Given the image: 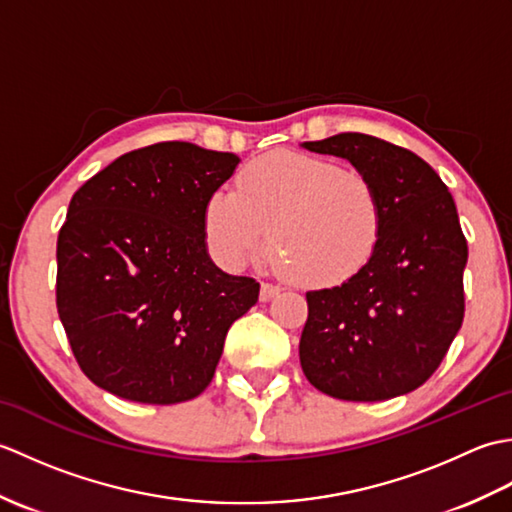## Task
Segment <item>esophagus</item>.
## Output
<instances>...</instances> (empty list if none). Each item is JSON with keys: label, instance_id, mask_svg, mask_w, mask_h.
Here are the masks:
<instances>
[{"label": "esophagus", "instance_id": "esophagus-1", "mask_svg": "<svg viewBox=\"0 0 512 512\" xmlns=\"http://www.w3.org/2000/svg\"><path fill=\"white\" fill-rule=\"evenodd\" d=\"M281 292L279 286H273V284H262V292H259V299L262 301H270L273 297H277Z\"/></svg>", "mask_w": 512, "mask_h": 512}]
</instances>
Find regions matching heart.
Returning a JSON list of instances; mask_svg holds the SVG:
<instances>
[{
	"label": "heart",
	"instance_id": "1",
	"mask_svg": "<svg viewBox=\"0 0 512 512\" xmlns=\"http://www.w3.org/2000/svg\"><path fill=\"white\" fill-rule=\"evenodd\" d=\"M380 226V200L365 173L295 151L248 162L237 193L217 189L204 206L206 242L224 266H246L270 235L277 266L308 288H334L361 273Z\"/></svg>",
	"mask_w": 512,
	"mask_h": 512
}]
</instances>
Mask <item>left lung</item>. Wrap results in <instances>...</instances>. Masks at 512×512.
Listing matches in <instances>:
<instances>
[{"label": "left lung", "mask_w": 512, "mask_h": 512, "mask_svg": "<svg viewBox=\"0 0 512 512\" xmlns=\"http://www.w3.org/2000/svg\"><path fill=\"white\" fill-rule=\"evenodd\" d=\"M301 147L365 173L383 213L376 253L361 273L306 292L303 374L339 400L409 394L436 372L462 328L469 248L455 202L420 156L376 136L345 132Z\"/></svg>", "instance_id": "left-lung-1"}]
</instances>
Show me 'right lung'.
Masks as SVG:
<instances>
[{"label":"right lung","mask_w":512,"mask_h":512,"mask_svg":"<svg viewBox=\"0 0 512 512\" xmlns=\"http://www.w3.org/2000/svg\"><path fill=\"white\" fill-rule=\"evenodd\" d=\"M239 158L158 143L116 158L72 195L57 242V310L76 363L110 394L200 396L259 284L213 264L204 206Z\"/></svg>","instance_id":"obj_1"}]
</instances>
